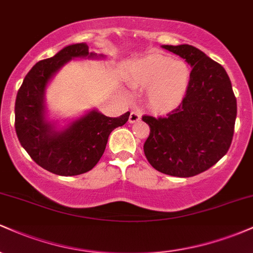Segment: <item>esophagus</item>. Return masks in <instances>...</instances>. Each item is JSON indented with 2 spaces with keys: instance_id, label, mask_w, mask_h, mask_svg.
Wrapping results in <instances>:
<instances>
[{
  "instance_id": "obj_1",
  "label": "esophagus",
  "mask_w": 253,
  "mask_h": 253,
  "mask_svg": "<svg viewBox=\"0 0 253 253\" xmlns=\"http://www.w3.org/2000/svg\"><path fill=\"white\" fill-rule=\"evenodd\" d=\"M141 119V114L139 112H132L129 114V119H128V121L130 124H134V123H136V121H139Z\"/></svg>"
}]
</instances>
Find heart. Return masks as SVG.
<instances>
[{
	"mask_svg": "<svg viewBox=\"0 0 253 253\" xmlns=\"http://www.w3.org/2000/svg\"><path fill=\"white\" fill-rule=\"evenodd\" d=\"M190 77L187 63L159 53L136 60L127 72V82L132 86L146 88V103L159 113L170 112L181 104Z\"/></svg>",
	"mask_w": 253,
	"mask_h": 253,
	"instance_id": "obj_1",
	"label": "heart"
}]
</instances>
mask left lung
I'll return each mask as SVG.
<instances>
[{
	"instance_id": "1",
	"label": "left lung",
	"mask_w": 253,
	"mask_h": 253,
	"mask_svg": "<svg viewBox=\"0 0 253 253\" xmlns=\"http://www.w3.org/2000/svg\"><path fill=\"white\" fill-rule=\"evenodd\" d=\"M191 66L183 101L165 118L144 115L150 135L144 144L149 163L165 175L191 177L217 163L233 138L237 100L219 63L191 45H163Z\"/></svg>"
}]
</instances>
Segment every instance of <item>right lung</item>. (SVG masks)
I'll return each mask as SVG.
<instances>
[{"label": "right lung", "instance_id": "obj_1", "mask_svg": "<svg viewBox=\"0 0 253 253\" xmlns=\"http://www.w3.org/2000/svg\"><path fill=\"white\" fill-rule=\"evenodd\" d=\"M75 58H103V54L89 52L84 42L66 46L31 69L15 101V130L20 144L38 165L59 176H76L91 170L102 157L112 130L124 126L129 117L127 112L109 118L94 109L63 129H57L46 119L47 83Z\"/></svg>", "mask_w": 253, "mask_h": 253}]
</instances>
